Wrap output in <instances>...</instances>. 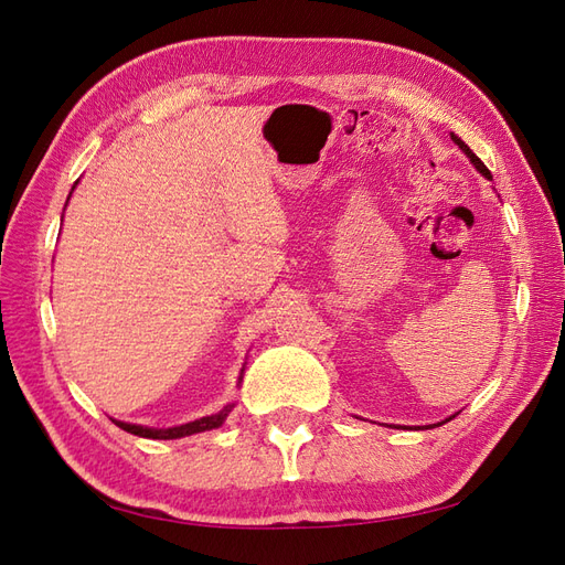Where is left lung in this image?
I'll use <instances>...</instances> for the list:
<instances>
[{"mask_svg":"<svg viewBox=\"0 0 565 565\" xmlns=\"http://www.w3.org/2000/svg\"><path fill=\"white\" fill-rule=\"evenodd\" d=\"M450 136H452V141H455V143H457V146L461 148V152H465V156H467V158H469V160L473 162V167L478 169V172H481V174H483L486 179H492V177H490V172H488V167H486V164L481 162V158H478V156H473V150H471V148H469V146H467L465 141H461V139H459V136H455V134H450ZM452 417H455V415H452ZM452 417H448L446 422H450ZM440 424H443V422H440ZM436 426H438V424H436Z\"/></svg>","mask_w":565,"mask_h":565,"instance_id":"left-lung-1","label":"left lung"}]
</instances>
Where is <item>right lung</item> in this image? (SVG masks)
Masks as SVG:
<instances>
[{"mask_svg":"<svg viewBox=\"0 0 565 565\" xmlns=\"http://www.w3.org/2000/svg\"><path fill=\"white\" fill-rule=\"evenodd\" d=\"M75 188V185H73ZM233 409V405H226L221 413L210 415V417H200L195 422H188L181 426H172V429H150V426H141V424H127V422H117L113 419L119 429H125L127 434L141 436V438H152V440H172V438H183V436H193L200 431H210V429H218L224 419L228 417V413Z\"/></svg>","mask_w":565,"mask_h":565,"instance_id":"right-lung-1","label":"right lung"}]
</instances>
